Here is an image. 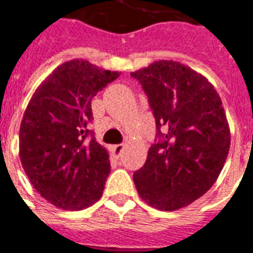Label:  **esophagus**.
<instances>
[{"label":"esophagus","instance_id":"esophagus-1","mask_svg":"<svg viewBox=\"0 0 253 253\" xmlns=\"http://www.w3.org/2000/svg\"><path fill=\"white\" fill-rule=\"evenodd\" d=\"M125 147H126V144H115V146H113V148H111V151H113V154L115 157H119L123 152V150H125Z\"/></svg>","mask_w":253,"mask_h":253}]
</instances>
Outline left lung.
<instances>
[{
	"mask_svg": "<svg viewBox=\"0 0 253 253\" xmlns=\"http://www.w3.org/2000/svg\"><path fill=\"white\" fill-rule=\"evenodd\" d=\"M131 75L147 94L159 138L134 172L136 191L162 211L186 207L216 182L228 157L220 96L206 77L175 61H155Z\"/></svg>",
	"mask_w": 253,
	"mask_h": 253,
	"instance_id": "8db88e82",
	"label": "left lung"
}]
</instances>
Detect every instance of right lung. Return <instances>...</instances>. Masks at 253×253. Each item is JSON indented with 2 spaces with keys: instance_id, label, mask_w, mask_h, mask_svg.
Returning a JSON list of instances; mask_svg holds the SVG:
<instances>
[{
  "instance_id": "obj_1",
  "label": "right lung",
  "mask_w": 253,
  "mask_h": 253,
  "mask_svg": "<svg viewBox=\"0 0 253 253\" xmlns=\"http://www.w3.org/2000/svg\"><path fill=\"white\" fill-rule=\"evenodd\" d=\"M119 75L71 59L37 87L28 103L19 127V159L37 192L55 207L77 211L101 199L109 152L87 123L91 99Z\"/></svg>"
}]
</instances>
